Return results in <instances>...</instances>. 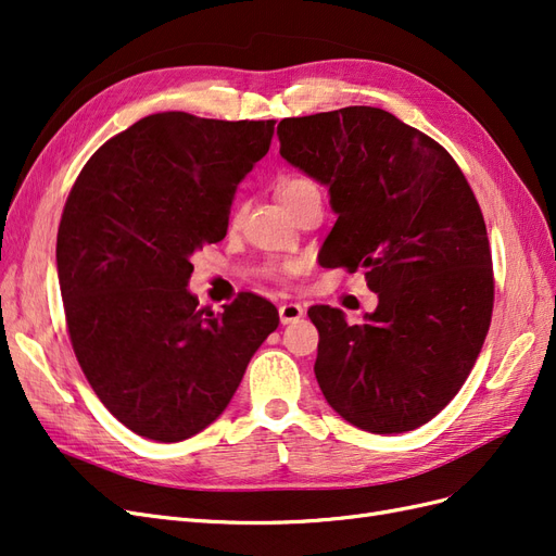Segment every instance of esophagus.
Instances as JSON below:
<instances>
[{"instance_id": "34e87169", "label": "esophagus", "mask_w": 556, "mask_h": 556, "mask_svg": "<svg viewBox=\"0 0 556 556\" xmlns=\"http://www.w3.org/2000/svg\"><path fill=\"white\" fill-rule=\"evenodd\" d=\"M304 306H301V304H292V301H290V304H282L280 308H278V315H280V323L282 325H290V323H296V319H301V317H304Z\"/></svg>"}]
</instances>
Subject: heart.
<instances>
[{
    "label": "heart",
    "instance_id": "heart-1",
    "mask_svg": "<svg viewBox=\"0 0 556 556\" xmlns=\"http://www.w3.org/2000/svg\"><path fill=\"white\" fill-rule=\"evenodd\" d=\"M317 188L315 185L308 180V178H301V176H288V178H282L280 182H278V188H276V197H278V201H280V206L288 211L292 204H296V201L301 199V197H306V194H311V192H315ZM292 266H278V268H274V274H282V271H290Z\"/></svg>",
    "mask_w": 556,
    "mask_h": 556
}]
</instances>
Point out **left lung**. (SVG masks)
<instances>
[{
    "label": "left lung",
    "instance_id": "obj_1",
    "mask_svg": "<svg viewBox=\"0 0 556 556\" xmlns=\"http://www.w3.org/2000/svg\"><path fill=\"white\" fill-rule=\"evenodd\" d=\"M280 155L329 190V266L366 268L362 325L313 306L315 378L329 406L371 433L427 425L462 390L492 323L494 278L473 190L443 146L374 106L278 125Z\"/></svg>",
    "mask_w": 556,
    "mask_h": 556
}]
</instances>
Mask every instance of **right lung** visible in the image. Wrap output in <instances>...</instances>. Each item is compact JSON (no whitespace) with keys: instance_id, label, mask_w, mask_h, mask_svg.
I'll use <instances>...</instances> for the list:
<instances>
[{"instance_id":"add662e5","label":"right lung","mask_w":556,"mask_h":556,"mask_svg":"<svg viewBox=\"0 0 556 556\" xmlns=\"http://www.w3.org/2000/svg\"><path fill=\"white\" fill-rule=\"evenodd\" d=\"M274 125L146 115L97 150L66 199L55 257L76 359L143 439L178 443L215 422L280 323L257 294L215 315L188 290L192 255L225 239Z\"/></svg>"}]
</instances>
